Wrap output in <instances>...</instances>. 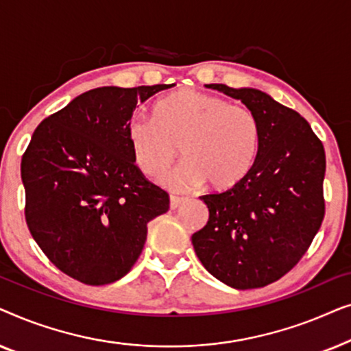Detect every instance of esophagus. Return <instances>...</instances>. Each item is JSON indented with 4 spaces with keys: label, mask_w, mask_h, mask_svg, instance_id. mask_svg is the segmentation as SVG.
Here are the masks:
<instances>
[{
    "label": "esophagus",
    "mask_w": 351,
    "mask_h": 351,
    "mask_svg": "<svg viewBox=\"0 0 351 351\" xmlns=\"http://www.w3.org/2000/svg\"><path fill=\"white\" fill-rule=\"evenodd\" d=\"M182 203H184V198H179V196H171V203H169L171 209L179 208V206H180Z\"/></svg>",
    "instance_id": "1"
}]
</instances>
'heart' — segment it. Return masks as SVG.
<instances>
[{
  "label": "heart",
  "instance_id": "1",
  "mask_svg": "<svg viewBox=\"0 0 351 351\" xmlns=\"http://www.w3.org/2000/svg\"><path fill=\"white\" fill-rule=\"evenodd\" d=\"M155 119L134 114L128 142L134 165L145 176L166 171L176 158H186L161 177V184L185 191L208 182L227 190L243 180L261 147V123L252 110L196 89L176 90L155 105Z\"/></svg>",
  "mask_w": 351,
  "mask_h": 351
}]
</instances>
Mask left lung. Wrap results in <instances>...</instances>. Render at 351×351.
I'll use <instances>...</instances> for the list:
<instances>
[{
  "instance_id": "obj_1",
  "label": "left lung",
  "mask_w": 351,
  "mask_h": 351,
  "mask_svg": "<svg viewBox=\"0 0 351 351\" xmlns=\"http://www.w3.org/2000/svg\"><path fill=\"white\" fill-rule=\"evenodd\" d=\"M241 100L261 123L251 171L222 193L201 196L209 220L193 233L210 275L234 289L275 282L310 247L324 219V147L308 121L258 89L208 84Z\"/></svg>"
}]
</instances>
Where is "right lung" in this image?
Wrapping results in <instances>:
<instances>
[{"label": "right lung", "instance_id": "1", "mask_svg": "<svg viewBox=\"0 0 351 351\" xmlns=\"http://www.w3.org/2000/svg\"><path fill=\"white\" fill-rule=\"evenodd\" d=\"M169 88L90 89L43 119L21 162L25 220L46 257L89 286L129 273L147 225L169 195L134 165L128 123L137 104Z\"/></svg>", "mask_w": 351, "mask_h": 351}]
</instances>
